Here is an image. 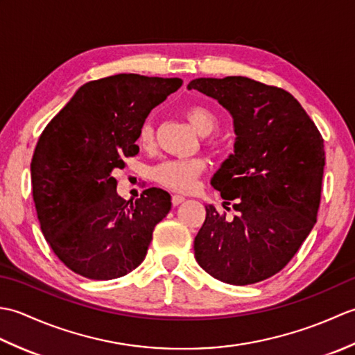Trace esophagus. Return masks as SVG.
I'll use <instances>...</instances> for the list:
<instances>
[{"instance_id": "obj_1", "label": "esophagus", "mask_w": 355, "mask_h": 355, "mask_svg": "<svg viewBox=\"0 0 355 355\" xmlns=\"http://www.w3.org/2000/svg\"><path fill=\"white\" fill-rule=\"evenodd\" d=\"M186 198L184 197H182V195H172V205L173 206H178V205H182V202L184 201Z\"/></svg>"}]
</instances>
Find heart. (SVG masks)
<instances>
[{
  "instance_id": "heart-1",
  "label": "heart",
  "mask_w": 355,
  "mask_h": 355,
  "mask_svg": "<svg viewBox=\"0 0 355 355\" xmlns=\"http://www.w3.org/2000/svg\"><path fill=\"white\" fill-rule=\"evenodd\" d=\"M186 119L201 135L214 132L218 126V117L212 110L202 105H192L184 111ZM139 145L143 149H149L154 145V128L149 122L143 123L139 135ZM207 163L205 158H175L157 164L153 169V180L166 189L175 192H191L197 186L198 178L206 172Z\"/></svg>"
}]
</instances>
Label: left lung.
Instances as JSON below:
<instances>
[{"label": "left lung", "instance_id": "1", "mask_svg": "<svg viewBox=\"0 0 355 355\" xmlns=\"http://www.w3.org/2000/svg\"><path fill=\"white\" fill-rule=\"evenodd\" d=\"M189 89L230 111L235 154L212 186L238 215L206 206L195 236V259L210 276L232 285L261 282L279 273L318 221L325 149L318 126L282 88L227 76L200 78Z\"/></svg>", "mask_w": 355, "mask_h": 355}]
</instances>
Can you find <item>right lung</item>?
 Listing matches in <instances>:
<instances>
[{"label":"right lung","mask_w":355,"mask_h":355,"mask_svg":"<svg viewBox=\"0 0 355 355\" xmlns=\"http://www.w3.org/2000/svg\"><path fill=\"white\" fill-rule=\"evenodd\" d=\"M182 84L132 73L87 82L40 135L30 164L37 220L74 273L108 281L145 259L171 195L149 187L125 205L112 173L139 154L135 141L150 110Z\"/></svg>","instance_id":"1"}]
</instances>
